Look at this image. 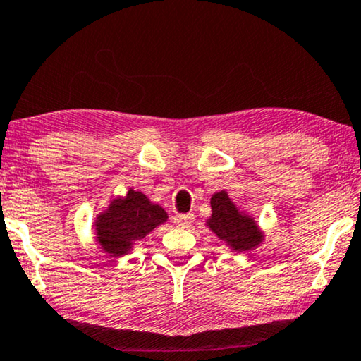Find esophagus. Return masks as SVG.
I'll use <instances>...</instances> for the list:
<instances>
[{
  "instance_id": "34e87169",
  "label": "esophagus",
  "mask_w": 361,
  "mask_h": 361,
  "mask_svg": "<svg viewBox=\"0 0 361 361\" xmlns=\"http://www.w3.org/2000/svg\"><path fill=\"white\" fill-rule=\"evenodd\" d=\"M174 223L180 227H187L193 223V214H177Z\"/></svg>"
}]
</instances>
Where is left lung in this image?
<instances>
[{"label": "left lung", "instance_id": "left-lung-1", "mask_svg": "<svg viewBox=\"0 0 361 361\" xmlns=\"http://www.w3.org/2000/svg\"><path fill=\"white\" fill-rule=\"evenodd\" d=\"M212 216L207 226L219 240H223L231 250L237 253L257 248L263 242V232L252 216L238 212L235 203L226 190L216 192L212 197Z\"/></svg>", "mask_w": 361, "mask_h": 361}]
</instances>
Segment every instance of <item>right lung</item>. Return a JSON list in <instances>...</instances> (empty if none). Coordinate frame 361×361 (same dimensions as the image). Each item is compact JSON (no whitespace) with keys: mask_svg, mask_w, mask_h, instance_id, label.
I'll return each instance as SVG.
<instances>
[{"mask_svg":"<svg viewBox=\"0 0 361 361\" xmlns=\"http://www.w3.org/2000/svg\"><path fill=\"white\" fill-rule=\"evenodd\" d=\"M168 221V213L148 200L145 193L130 188L126 197L109 203L106 212L95 221L97 242L109 257H123L134 248L135 242L145 238L154 227Z\"/></svg>","mask_w":361,"mask_h":361,"instance_id":"1","label":"right lung"}]
</instances>
